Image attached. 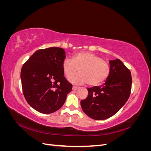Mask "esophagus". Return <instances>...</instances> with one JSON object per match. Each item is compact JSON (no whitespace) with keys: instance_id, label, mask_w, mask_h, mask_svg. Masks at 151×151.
Masks as SVG:
<instances>
[{"instance_id":"obj_1","label":"esophagus","mask_w":151,"mask_h":151,"mask_svg":"<svg viewBox=\"0 0 151 151\" xmlns=\"http://www.w3.org/2000/svg\"><path fill=\"white\" fill-rule=\"evenodd\" d=\"M79 88V87H78V86H73V87H72V90H74V91H76V90H77Z\"/></svg>"}]
</instances>
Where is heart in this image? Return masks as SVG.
<instances>
[{
	"label": "heart",
	"mask_w": 151,
	"mask_h": 151,
	"mask_svg": "<svg viewBox=\"0 0 151 151\" xmlns=\"http://www.w3.org/2000/svg\"><path fill=\"white\" fill-rule=\"evenodd\" d=\"M64 74L69 78L78 70L80 73L71 77L69 81L76 84L88 83L90 86L101 84L110 74L109 63L93 53L82 52L73 57L65 58L62 63Z\"/></svg>",
	"instance_id": "1"
}]
</instances>
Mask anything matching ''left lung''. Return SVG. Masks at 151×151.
I'll return each mask as SVG.
<instances>
[{
    "instance_id": "1",
    "label": "left lung",
    "mask_w": 151,
    "mask_h": 151,
    "mask_svg": "<svg viewBox=\"0 0 151 151\" xmlns=\"http://www.w3.org/2000/svg\"><path fill=\"white\" fill-rule=\"evenodd\" d=\"M109 62L110 74L105 83L88 88V97L81 101L83 111L94 120H105L113 116L130 94L132 79L130 70L119 59Z\"/></svg>"
}]
</instances>
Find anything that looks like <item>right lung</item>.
Returning <instances> with one entry per match:
<instances>
[{
  "label": "right lung",
  "mask_w": 151,
  "mask_h": 151,
  "mask_svg": "<svg viewBox=\"0 0 151 151\" xmlns=\"http://www.w3.org/2000/svg\"><path fill=\"white\" fill-rule=\"evenodd\" d=\"M64 49L50 47L36 51L22 65L21 79L26 101L37 111L49 114L64 104L72 85L62 68Z\"/></svg>",
  "instance_id": "1"
}]
</instances>
